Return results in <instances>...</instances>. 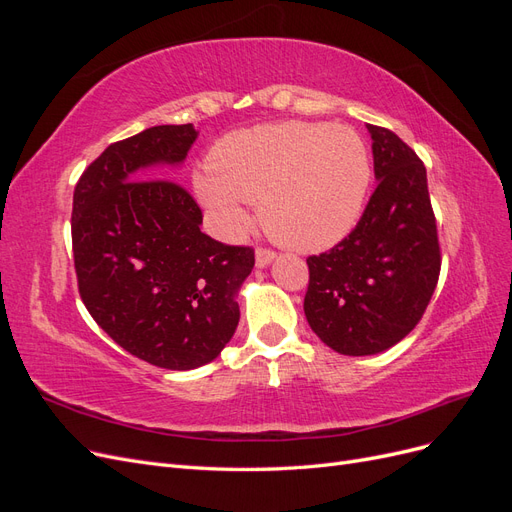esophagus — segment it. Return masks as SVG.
<instances>
[{
    "label": "esophagus",
    "instance_id": "esophagus-1",
    "mask_svg": "<svg viewBox=\"0 0 512 512\" xmlns=\"http://www.w3.org/2000/svg\"><path fill=\"white\" fill-rule=\"evenodd\" d=\"M273 260H275V252L267 250V247H258V250H256V267L258 269L269 267Z\"/></svg>",
    "mask_w": 512,
    "mask_h": 512
}]
</instances>
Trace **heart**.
<instances>
[{
  "label": "heart",
  "mask_w": 512,
  "mask_h": 512,
  "mask_svg": "<svg viewBox=\"0 0 512 512\" xmlns=\"http://www.w3.org/2000/svg\"><path fill=\"white\" fill-rule=\"evenodd\" d=\"M211 177L194 190L228 232L260 203L269 237L297 252H320L342 241L361 218L371 164L365 141L348 126L284 121L228 134L209 156Z\"/></svg>",
  "instance_id": "heart-1"
}]
</instances>
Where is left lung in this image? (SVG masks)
Masks as SVG:
<instances>
[{
    "mask_svg": "<svg viewBox=\"0 0 512 512\" xmlns=\"http://www.w3.org/2000/svg\"><path fill=\"white\" fill-rule=\"evenodd\" d=\"M376 192L350 235L309 256L305 318L339 354L367 356L401 342L421 320L440 275L427 170L391 130L369 126Z\"/></svg>",
    "mask_w": 512,
    "mask_h": 512,
    "instance_id": "left-lung-1",
    "label": "left lung"
}]
</instances>
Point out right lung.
I'll use <instances>...</instances> for the list:
<instances>
[{
	"mask_svg": "<svg viewBox=\"0 0 512 512\" xmlns=\"http://www.w3.org/2000/svg\"><path fill=\"white\" fill-rule=\"evenodd\" d=\"M198 138L192 123L153 126L113 143L74 190L72 250L79 292L102 331L162 369L218 359L239 324V290L254 250L207 237L177 168Z\"/></svg>",
	"mask_w": 512,
	"mask_h": 512,
	"instance_id": "right-lung-1",
	"label": "right lung"
}]
</instances>
